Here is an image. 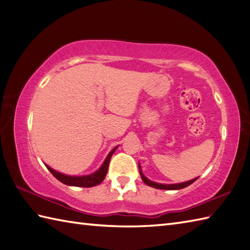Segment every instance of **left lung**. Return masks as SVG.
I'll use <instances>...</instances> for the list:
<instances>
[{"mask_svg": "<svg viewBox=\"0 0 250 250\" xmlns=\"http://www.w3.org/2000/svg\"><path fill=\"white\" fill-rule=\"evenodd\" d=\"M139 168H140V174H141V177L143 179V182H144L146 185L150 186L152 188H156V189H162V190H179V189H183L188 187L189 185H191L192 183H194L196 179L198 178H193L189 180V182H186V183H180V184H172V185H163V184H158V183H153L151 180H149L148 178H146L144 176V174L142 173L141 171V167L139 164Z\"/></svg>", "mask_w": 250, "mask_h": 250, "instance_id": "left-lung-1", "label": "left lung"}]
</instances>
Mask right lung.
<instances>
[{"label": "right lung", "instance_id": "obj_1", "mask_svg": "<svg viewBox=\"0 0 250 250\" xmlns=\"http://www.w3.org/2000/svg\"><path fill=\"white\" fill-rule=\"evenodd\" d=\"M117 149V147H115L113 150H111L108 156L106 157L105 161L103 162L102 167H101L97 172L90 175H86V176H68V175H64L60 172H57L55 169H52L48 166H46L47 168L49 169V172L54 175V176L60 180L61 183L65 184L67 186H75V187H84V188H89V187H93V186H97L101 184L104 180L106 173H107L108 166H109V161L110 158L113 156V153Z\"/></svg>", "mask_w": 250, "mask_h": 250}]
</instances>
